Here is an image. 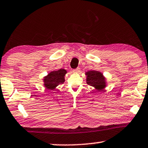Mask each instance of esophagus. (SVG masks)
Segmentation results:
<instances>
[{
  "label": "esophagus",
  "instance_id": "34e87169",
  "mask_svg": "<svg viewBox=\"0 0 148 148\" xmlns=\"http://www.w3.org/2000/svg\"><path fill=\"white\" fill-rule=\"evenodd\" d=\"M80 72V68H77L76 69H74L73 70V72L74 73H78V72Z\"/></svg>",
  "mask_w": 148,
  "mask_h": 148
}]
</instances>
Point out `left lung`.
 Returning a JSON list of instances; mask_svg holds the SVG:
<instances>
[{"label":"left lung","instance_id":"left-lung-1","mask_svg":"<svg viewBox=\"0 0 148 148\" xmlns=\"http://www.w3.org/2000/svg\"><path fill=\"white\" fill-rule=\"evenodd\" d=\"M86 83L94 87L97 91H102L106 87V80L102 72L96 70H90L85 73Z\"/></svg>","mask_w":148,"mask_h":148}]
</instances>
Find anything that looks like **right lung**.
<instances>
[{
    "label": "right lung",
    "mask_w": 148,
    "mask_h": 148,
    "mask_svg": "<svg viewBox=\"0 0 148 148\" xmlns=\"http://www.w3.org/2000/svg\"><path fill=\"white\" fill-rule=\"evenodd\" d=\"M66 73L67 71L64 69L50 72L47 76L44 77V86L48 90H52L56 89L58 85L64 82V76Z\"/></svg>",
    "instance_id": "add662e5"
}]
</instances>
